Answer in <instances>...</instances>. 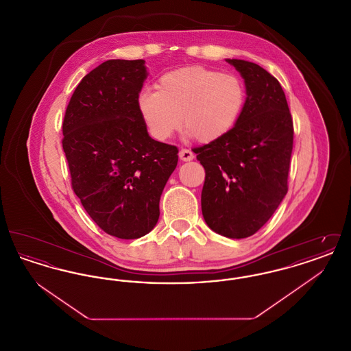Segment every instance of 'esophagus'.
Wrapping results in <instances>:
<instances>
[{
    "instance_id": "34e87169",
    "label": "esophagus",
    "mask_w": 351,
    "mask_h": 351,
    "mask_svg": "<svg viewBox=\"0 0 351 351\" xmlns=\"http://www.w3.org/2000/svg\"><path fill=\"white\" fill-rule=\"evenodd\" d=\"M179 158H180V160H183V162H189V160H192V159L195 158V154L191 150L182 149V150L179 151Z\"/></svg>"
}]
</instances>
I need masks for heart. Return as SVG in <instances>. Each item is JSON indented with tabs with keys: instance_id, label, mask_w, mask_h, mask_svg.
Wrapping results in <instances>:
<instances>
[{
	"instance_id": "obj_1",
	"label": "heart",
	"mask_w": 351,
	"mask_h": 351,
	"mask_svg": "<svg viewBox=\"0 0 351 351\" xmlns=\"http://www.w3.org/2000/svg\"><path fill=\"white\" fill-rule=\"evenodd\" d=\"M245 101L238 77L192 66L162 75L155 90H143L138 106L151 135L166 141L182 122L201 143L215 142L233 129Z\"/></svg>"
}]
</instances>
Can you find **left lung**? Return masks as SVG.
I'll list each match as a JSON object with an SVG mask.
<instances>
[{"mask_svg": "<svg viewBox=\"0 0 351 351\" xmlns=\"http://www.w3.org/2000/svg\"><path fill=\"white\" fill-rule=\"evenodd\" d=\"M226 62L245 80L246 101L229 133L193 152L205 169L206 225L241 239L256 233L287 195L293 123L282 85L271 73L247 60Z\"/></svg>", "mask_w": 351, "mask_h": 351, "instance_id": "obj_1", "label": "left lung"}]
</instances>
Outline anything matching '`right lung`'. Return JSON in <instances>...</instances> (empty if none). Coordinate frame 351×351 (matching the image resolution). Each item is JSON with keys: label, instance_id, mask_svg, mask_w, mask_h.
Returning <instances> with one entry per match:
<instances>
[{"label": "right lung", "instance_id": "add662e5", "mask_svg": "<svg viewBox=\"0 0 351 351\" xmlns=\"http://www.w3.org/2000/svg\"><path fill=\"white\" fill-rule=\"evenodd\" d=\"M145 60H106L76 86L63 121L72 188L105 233L141 238L159 219V201L178 166V147L152 139L138 97Z\"/></svg>", "mask_w": 351, "mask_h": 351}]
</instances>
